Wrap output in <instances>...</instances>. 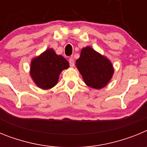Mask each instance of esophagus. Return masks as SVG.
Here are the masks:
<instances>
[{"mask_svg": "<svg viewBox=\"0 0 147 147\" xmlns=\"http://www.w3.org/2000/svg\"><path fill=\"white\" fill-rule=\"evenodd\" d=\"M68 61H69L70 66H71V67H74V58L71 57Z\"/></svg>", "mask_w": 147, "mask_h": 147, "instance_id": "1", "label": "esophagus"}]
</instances>
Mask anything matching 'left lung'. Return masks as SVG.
Wrapping results in <instances>:
<instances>
[{
    "instance_id": "1",
    "label": "left lung",
    "mask_w": 147,
    "mask_h": 147,
    "mask_svg": "<svg viewBox=\"0 0 147 147\" xmlns=\"http://www.w3.org/2000/svg\"><path fill=\"white\" fill-rule=\"evenodd\" d=\"M76 65L85 84L94 89L106 86L113 75L111 62L89 46L82 49Z\"/></svg>"
}]
</instances>
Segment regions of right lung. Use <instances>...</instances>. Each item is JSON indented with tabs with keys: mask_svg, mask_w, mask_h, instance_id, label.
I'll list each match as a JSON object with an SVG mask.
<instances>
[{
	"mask_svg": "<svg viewBox=\"0 0 147 147\" xmlns=\"http://www.w3.org/2000/svg\"><path fill=\"white\" fill-rule=\"evenodd\" d=\"M68 67L69 63L62 56L49 49L32 59L30 74L39 88L48 90L57 84L62 71Z\"/></svg>",
	"mask_w": 147,
	"mask_h": 147,
	"instance_id": "obj_1",
	"label": "right lung"
}]
</instances>
